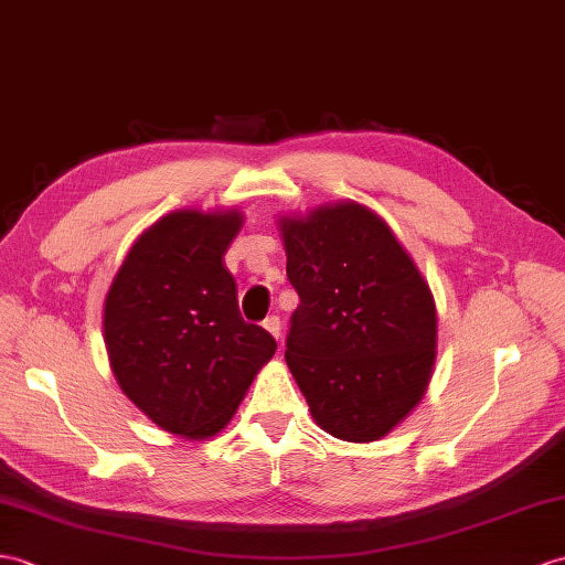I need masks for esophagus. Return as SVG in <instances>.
Wrapping results in <instances>:
<instances>
[{"mask_svg": "<svg viewBox=\"0 0 565 565\" xmlns=\"http://www.w3.org/2000/svg\"><path fill=\"white\" fill-rule=\"evenodd\" d=\"M264 328L268 330V333L275 338V340H280L282 335H280V330H282V323H280V319L278 316H268V319L264 321Z\"/></svg>", "mask_w": 565, "mask_h": 565, "instance_id": "34e87169", "label": "esophagus"}]
</instances>
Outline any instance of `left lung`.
Returning a JSON list of instances; mask_svg holds the SVG:
<instances>
[{"label": "left lung", "mask_w": 565, "mask_h": 565, "mask_svg": "<svg viewBox=\"0 0 565 565\" xmlns=\"http://www.w3.org/2000/svg\"><path fill=\"white\" fill-rule=\"evenodd\" d=\"M287 278L299 295L285 360L330 436L388 434L426 391L436 360L429 285L391 227L360 203L282 220Z\"/></svg>", "instance_id": "1"}]
</instances>
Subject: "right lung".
Listing matches in <instances>:
<instances>
[{
    "label": "right lung",
    "instance_id": "1",
    "mask_svg": "<svg viewBox=\"0 0 565 565\" xmlns=\"http://www.w3.org/2000/svg\"><path fill=\"white\" fill-rule=\"evenodd\" d=\"M242 215L177 211L131 246L105 299V345L121 391L160 429L209 438L275 352L246 323L225 268Z\"/></svg>",
    "mask_w": 565,
    "mask_h": 565
}]
</instances>
